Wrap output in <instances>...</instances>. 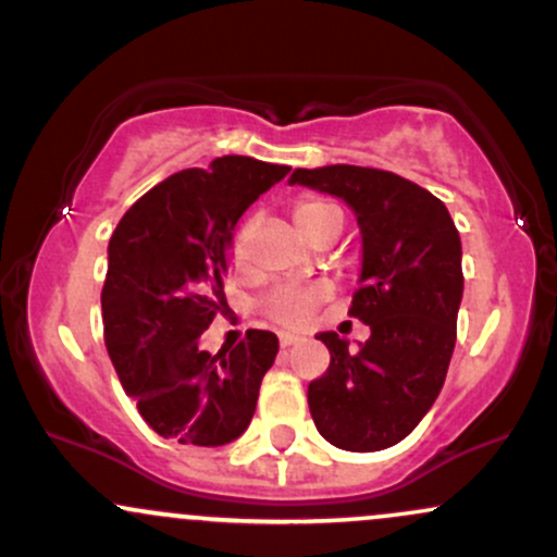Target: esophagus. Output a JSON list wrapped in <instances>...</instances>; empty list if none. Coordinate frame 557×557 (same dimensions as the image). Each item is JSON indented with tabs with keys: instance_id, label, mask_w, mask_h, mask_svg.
Here are the masks:
<instances>
[{
	"instance_id": "34e87169",
	"label": "esophagus",
	"mask_w": 557,
	"mask_h": 557,
	"mask_svg": "<svg viewBox=\"0 0 557 557\" xmlns=\"http://www.w3.org/2000/svg\"><path fill=\"white\" fill-rule=\"evenodd\" d=\"M278 343H281V348H289V345L300 343V337H297V334H292V332H281Z\"/></svg>"
}]
</instances>
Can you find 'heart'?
<instances>
[{
	"label": "heart",
	"instance_id": "b5f03b06",
	"mask_svg": "<svg viewBox=\"0 0 557 557\" xmlns=\"http://www.w3.org/2000/svg\"><path fill=\"white\" fill-rule=\"evenodd\" d=\"M295 220L300 231L310 242L321 244L324 238H334L343 228V209L334 201L326 199H300L295 205ZM247 238L249 225H244L242 233L236 236L233 244V257L244 260L247 257ZM332 295V286L326 281H292V284H281L271 295L262 300V313L273 319L276 324L284 326H302L313 315L326 297Z\"/></svg>",
	"mask_w": 557,
	"mask_h": 557
}]
</instances>
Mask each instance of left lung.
<instances>
[{"instance_id":"obj_1","label":"left lung","mask_w":557,"mask_h":557,"mask_svg":"<svg viewBox=\"0 0 557 557\" xmlns=\"http://www.w3.org/2000/svg\"><path fill=\"white\" fill-rule=\"evenodd\" d=\"M292 185L343 199L361 228V289L350 315L372 329L358 350L321 332L329 369L308 385L315 428L345 451L404 441L444 387L462 302V242L446 205L385 170H295Z\"/></svg>"}]
</instances>
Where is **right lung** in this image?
Segmentation results:
<instances>
[{"label": "right lung", "mask_w": 557, "mask_h": 557, "mask_svg": "<svg viewBox=\"0 0 557 557\" xmlns=\"http://www.w3.org/2000/svg\"><path fill=\"white\" fill-rule=\"evenodd\" d=\"M286 172L252 157H220L153 185L113 231L100 295L106 348L140 417L164 438L223 446L252 422L276 334L249 329L218 356L201 350L199 337L228 308L238 218Z\"/></svg>", "instance_id": "1"}]
</instances>
